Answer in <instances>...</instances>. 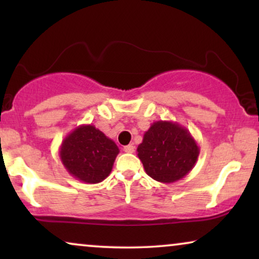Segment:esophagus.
<instances>
[{"instance_id": "1", "label": "esophagus", "mask_w": 259, "mask_h": 259, "mask_svg": "<svg viewBox=\"0 0 259 259\" xmlns=\"http://www.w3.org/2000/svg\"><path fill=\"white\" fill-rule=\"evenodd\" d=\"M134 148H136V147H134V145L130 144V145H127V146L123 147V151H125L126 153H133Z\"/></svg>"}]
</instances>
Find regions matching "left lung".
Wrapping results in <instances>:
<instances>
[{
  "instance_id": "8db88e82",
  "label": "left lung",
  "mask_w": 259,
  "mask_h": 259,
  "mask_svg": "<svg viewBox=\"0 0 259 259\" xmlns=\"http://www.w3.org/2000/svg\"><path fill=\"white\" fill-rule=\"evenodd\" d=\"M199 152L189 130L178 122L164 120L152 123L137 148L145 172L164 184L175 183L189 175Z\"/></svg>"
}]
</instances>
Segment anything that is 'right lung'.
Listing matches in <instances>:
<instances>
[{
    "label": "right lung",
    "instance_id": "add662e5",
    "mask_svg": "<svg viewBox=\"0 0 259 259\" xmlns=\"http://www.w3.org/2000/svg\"><path fill=\"white\" fill-rule=\"evenodd\" d=\"M119 147L95 128L81 125L62 140L59 155L67 172L86 184L101 183L112 172Z\"/></svg>",
    "mask_w": 259,
    "mask_h": 259
}]
</instances>
